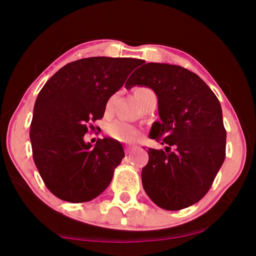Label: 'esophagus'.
Listing matches in <instances>:
<instances>
[{
  "label": "esophagus",
  "mask_w": 256,
  "mask_h": 256,
  "mask_svg": "<svg viewBox=\"0 0 256 256\" xmlns=\"http://www.w3.org/2000/svg\"><path fill=\"white\" fill-rule=\"evenodd\" d=\"M136 148V146H131V144H125V152L131 154V151Z\"/></svg>",
  "instance_id": "1"
}]
</instances>
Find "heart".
<instances>
[{
  "mask_svg": "<svg viewBox=\"0 0 256 256\" xmlns=\"http://www.w3.org/2000/svg\"><path fill=\"white\" fill-rule=\"evenodd\" d=\"M136 97L141 104L142 106H144L151 98L156 97L152 90L148 88H138L136 90ZM116 100V96H112L107 102V110H110L114 106ZM107 133L108 136H112V138L118 141L122 142H133L140 136V131L136 126L134 125L124 122V120H114L107 125Z\"/></svg>",
  "mask_w": 256,
  "mask_h": 256,
  "instance_id": "1",
  "label": "heart"
}]
</instances>
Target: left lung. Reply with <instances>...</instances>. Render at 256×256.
I'll use <instances>...</instances> for the list:
<instances>
[{"label": "left lung", "mask_w": 256, "mask_h": 256, "mask_svg": "<svg viewBox=\"0 0 256 256\" xmlns=\"http://www.w3.org/2000/svg\"><path fill=\"white\" fill-rule=\"evenodd\" d=\"M125 86H148L158 98L160 120L149 138L164 144L149 148L142 168L146 196L164 210H180L206 196L226 156L222 110L214 92L196 73L166 63L138 64Z\"/></svg>", "instance_id": "8db88e82"}]
</instances>
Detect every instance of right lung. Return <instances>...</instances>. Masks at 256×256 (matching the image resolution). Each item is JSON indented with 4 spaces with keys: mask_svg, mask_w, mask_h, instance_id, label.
<instances>
[{
    "mask_svg": "<svg viewBox=\"0 0 256 256\" xmlns=\"http://www.w3.org/2000/svg\"><path fill=\"white\" fill-rule=\"evenodd\" d=\"M141 62L106 56L78 60L60 68L38 94L30 125L32 157L47 188L60 200L92 201L110 185L125 156L122 144L104 138L92 146L84 136Z\"/></svg>",
    "mask_w": 256,
    "mask_h": 256,
    "instance_id": "right-lung-1",
    "label": "right lung"
}]
</instances>
